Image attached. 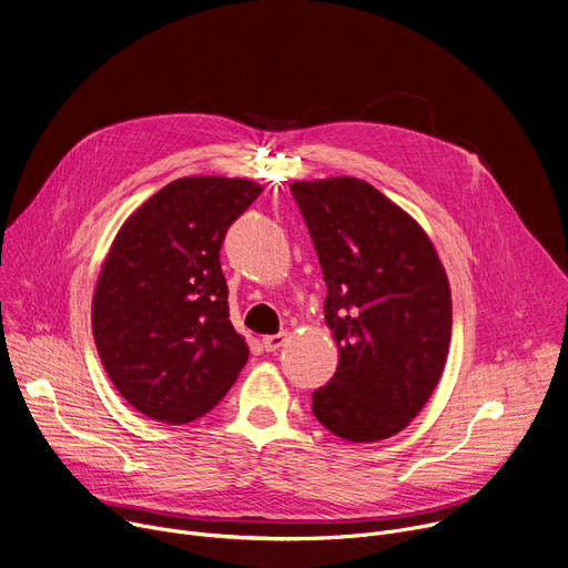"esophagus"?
Listing matches in <instances>:
<instances>
[{
    "label": "esophagus",
    "mask_w": 568,
    "mask_h": 568,
    "mask_svg": "<svg viewBox=\"0 0 568 568\" xmlns=\"http://www.w3.org/2000/svg\"><path fill=\"white\" fill-rule=\"evenodd\" d=\"M285 342H287V333L270 335V337H263V348H265L267 353H274V351H278Z\"/></svg>",
    "instance_id": "1"
}]
</instances>
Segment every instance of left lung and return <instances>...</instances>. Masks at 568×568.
Returning a JSON list of instances; mask_svg holds the SVG:
<instances>
[{"instance_id":"1","label":"left lung","mask_w":568,"mask_h":568,"mask_svg":"<svg viewBox=\"0 0 568 568\" xmlns=\"http://www.w3.org/2000/svg\"><path fill=\"white\" fill-rule=\"evenodd\" d=\"M339 346L312 414L339 438L375 443L407 427L434 393L452 339L447 274L423 226L357 178L294 182Z\"/></svg>"}]
</instances>
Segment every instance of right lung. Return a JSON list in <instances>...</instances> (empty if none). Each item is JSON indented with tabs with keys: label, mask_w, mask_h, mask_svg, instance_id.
Wrapping results in <instances>:
<instances>
[{
	"label": "right lung",
	"mask_w": 568,
	"mask_h": 568,
	"mask_svg": "<svg viewBox=\"0 0 568 568\" xmlns=\"http://www.w3.org/2000/svg\"><path fill=\"white\" fill-rule=\"evenodd\" d=\"M263 193L250 180L182 178L116 233L92 301L101 362L132 407L184 425L209 414L247 364L220 267L226 229Z\"/></svg>",
	"instance_id": "obj_1"
}]
</instances>
